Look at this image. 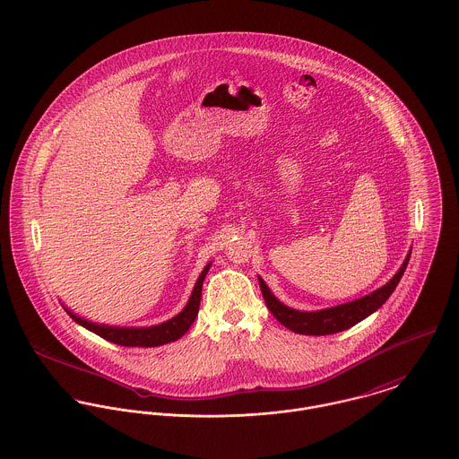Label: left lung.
Instances as JSON below:
<instances>
[{
  "instance_id": "obj_1",
  "label": "left lung",
  "mask_w": 459,
  "mask_h": 459,
  "mask_svg": "<svg viewBox=\"0 0 459 459\" xmlns=\"http://www.w3.org/2000/svg\"><path fill=\"white\" fill-rule=\"evenodd\" d=\"M408 260H410V254L407 255L400 271L382 289H378V290L371 292L369 296H364L357 301H352V303L334 306V307H327V309H320V311H298L289 306L281 305L271 294V290L267 289V285L264 283L262 278H258V283H260V290H262L265 305L280 324H283L287 329H290L298 334L325 336V334H334V333H340V331H345V329L356 325L357 322L364 320L366 316H369L373 311H377L380 306L384 305L389 299V296L394 292V289L398 287V283L407 269Z\"/></svg>"
}]
</instances>
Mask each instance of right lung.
<instances>
[{
    "label": "right lung",
    "mask_w": 459,
    "mask_h": 459,
    "mask_svg": "<svg viewBox=\"0 0 459 459\" xmlns=\"http://www.w3.org/2000/svg\"><path fill=\"white\" fill-rule=\"evenodd\" d=\"M209 271V264L205 265L204 271L201 273L195 289L192 292V298L188 301V305L185 306V309L153 327H143V329H132V327H108V325H97L93 322H88L77 315H74L72 311H68V315L81 325H84L86 329L93 331L95 334L102 336L103 340H108L112 343L123 345V347H158V345H165L169 342H176L179 340L194 324V320L197 318L199 313V306H201V298H203V283H204L205 274Z\"/></svg>",
    "instance_id": "right-lung-1"
}]
</instances>
